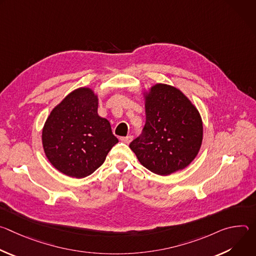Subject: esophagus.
I'll use <instances>...</instances> for the list:
<instances>
[{
	"mask_svg": "<svg viewBox=\"0 0 256 256\" xmlns=\"http://www.w3.org/2000/svg\"><path fill=\"white\" fill-rule=\"evenodd\" d=\"M120 140L126 142V144H130L132 140V136H122Z\"/></svg>",
	"mask_w": 256,
	"mask_h": 256,
	"instance_id": "esophagus-1",
	"label": "esophagus"
}]
</instances>
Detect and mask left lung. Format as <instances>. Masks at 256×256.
<instances>
[{
  "label": "left lung",
  "mask_w": 256,
  "mask_h": 256,
  "mask_svg": "<svg viewBox=\"0 0 256 256\" xmlns=\"http://www.w3.org/2000/svg\"><path fill=\"white\" fill-rule=\"evenodd\" d=\"M146 124L130 144L140 163L169 175L188 167L200 152L202 120L196 107L176 87L156 84L144 92Z\"/></svg>",
  "instance_id": "8db88e82"
}]
</instances>
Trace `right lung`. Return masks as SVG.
Segmentation results:
<instances>
[{"label":"right lung","instance_id":"add662e5","mask_svg":"<svg viewBox=\"0 0 256 256\" xmlns=\"http://www.w3.org/2000/svg\"><path fill=\"white\" fill-rule=\"evenodd\" d=\"M97 109L98 95L91 88L81 87L68 94L44 124L42 138L46 156L70 177L92 174L118 142Z\"/></svg>","mask_w":256,"mask_h":256}]
</instances>
